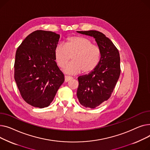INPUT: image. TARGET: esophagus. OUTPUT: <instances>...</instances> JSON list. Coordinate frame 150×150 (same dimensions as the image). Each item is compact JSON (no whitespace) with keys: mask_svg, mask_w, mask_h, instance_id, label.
<instances>
[{"mask_svg":"<svg viewBox=\"0 0 150 150\" xmlns=\"http://www.w3.org/2000/svg\"><path fill=\"white\" fill-rule=\"evenodd\" d=\"M73 77L71 76H65V82H68L69 81H71Z\"/></svg>","mask_w":150,"mask_h":150,"instance_id":"1","label":"esophagus"}]
</instances>
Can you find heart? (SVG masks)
Returning a JSON list of instances; mask_svg holds the SVG:
<instances>
[{"label": "heart", "instance_id": "heart-1", "mask_svg": "<svg viewBox=\"0 0 150 150\" xmlns=\"http://www.w3.org/2000/svg\"><path fill=\"white\" fill-rule=\"evenodd\" d=\"M71 57L72 62L64 69L69 74L93 72L99 65L102 51L88 38L73 36L67 39L65 45L58 44L54 49V57L59 67L64 68Z\"/></svg>", "mask_w": 150, "mask_h": 150}]
</instances>
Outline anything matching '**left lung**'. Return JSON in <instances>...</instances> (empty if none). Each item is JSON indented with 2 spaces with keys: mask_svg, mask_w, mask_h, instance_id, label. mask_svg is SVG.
<instances>
[{
  "mask_svg": "<svg viewBox=\"0 0 150 150\" xmlns=\"http://www.w3.org/2000/svg\"><path fill=\"white\" fill-rule=\"evenodd\" d=\"M93 37L102 51L100 62L89 74L78 77L77 96L86 108H95L111 96L120 74V55L111 40L102 33L94 31H77Z\"/></svg>",
  "mask_w": 150,
  "mask_h": 150,
  "instance_id": "8db88e82",
  "label": "left lung"
}]
</instances>
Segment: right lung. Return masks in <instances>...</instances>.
<instances>
[{"instance_id":"right-lung-1","label":"right lung","mask_w":150,"mask_h":150,"mask_svg":"<svg viewBox=\"0 0 150 150\" xmlns=\"http://www.w3.org/2000/svg\"><path fill=\"white\" fill-rule=\"evenodd\" d=\"M59 38L54 32L37 30L17 49L14 80L23 99L33 107L49 106L65 81L54 57Z\"/></svg>"}]
</instances>
